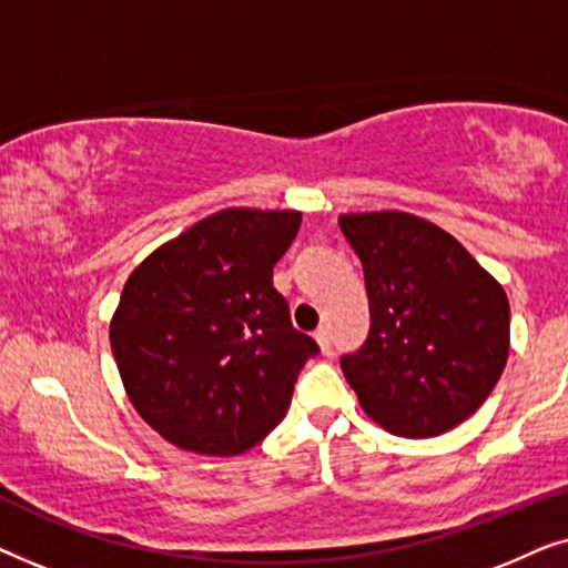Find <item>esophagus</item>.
<instances>
[{"label":"esophagus","instance_id":"esophagus-1","mask_svg":"<svg viewBox=\"0 0 568 568\" xmlns=\"http://www.w3.org/2000/svg\"><path fill=\"white\" fill-rule=\"evenodd\" d=\"M315 341H317V346H321V352L328 356L331 354V331L325 328V325H321V328L315 331Z\"/></svg>","mask_w":568,"mask_h":568}]
</instances>
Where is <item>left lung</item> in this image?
Wrapping results in <instances>:
<instances>
[{
	"instance_id": "left-lung-1",
	"label": "left lung",
	"mask_w": 568,
	"mask_h": 568,
	"mask_svg": "<svg viewBox=\"0 0 568 568\" xmlns=\"http://www.w3.org/2000/svg\"><path fill=\"white\" fill-rule=\"evenodd\" d=\"M364 268L369 338L341 359L359 406L385 432L437 437L476 414L509 356L501 284L437 224L395 212L341 214Z\"/></svg>"
}]
</instances>
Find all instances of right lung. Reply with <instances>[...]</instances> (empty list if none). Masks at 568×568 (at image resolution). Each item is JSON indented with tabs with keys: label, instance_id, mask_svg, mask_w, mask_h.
<instances>
[{
	"label": "right lung",
	"instance_id": "right-lung-1",
	"mask_svg": "<svg viewBox=\"0 0 568 568\" xmlns=\"http://www.w3.org/2000/svg\"><path fill=\"white\" fill-rule=\"evenodd\" d=\"M294 209H222L146 255L123 284L111 348L136 414L170 445L235 457L286 416L317 344L294 331L274 266Z\"/></svg>",
	"mask_w": 568,
	"mask_h": 568
}]
</instances>
